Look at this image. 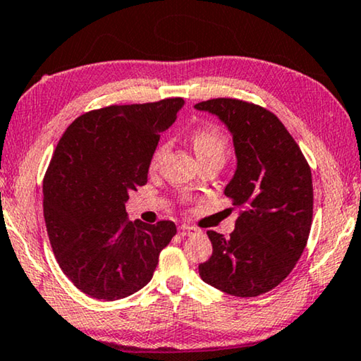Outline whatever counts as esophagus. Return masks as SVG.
Here are the masks:
<instances>
[{"label": "esophagus", "instance_id": "obj_1", "mask_svg": "<svg viewBox=\"0 0 361 361\" xmlns=\"http://www.w3.org/2000/svg\"><path fill=\"white\" fill-rule=\"evenodd\" d=\"M179 234L182 235V237H187V235H192V234H195L197 232V229L195 227H192V226H187V224H182V226H179Z\"/></svg>", "mask_w": 361, "mask_h": 361}]
</instances>
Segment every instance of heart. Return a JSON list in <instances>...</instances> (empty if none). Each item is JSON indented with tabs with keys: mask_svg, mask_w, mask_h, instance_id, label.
I'll list each match as a JSON object with an SVG mask.
<instances>
[{
	"mask_svg": "<svg viewBox=\"0 0 361 361\" xmlns=\"http://www.w3.org/2000/svg\"><path fill=\"white\" fill-rule=\"evenodd\" d=\"M193 148H195L197 157H216L226 158L227 152H229V140H227L226 134L218 127H207V129H200L193 135ZM168 149L166 143H161L157 149H154L153 158H152V166H157L159 159L163 158V154Z\"/></svg>",
	"mask_w": 361,
	"mask_h": 361,
	"instance_id": "heart-1",
	"label": "heart"
}]
</instances>
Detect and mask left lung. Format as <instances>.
Segmentation results:
<instances>
[{"mask_svg":"<svg viewBox=\"0 0 361 361\" xmlns=\"http://www.w3.org/2000/svg\"><path fill=\"white\" fill-rule=\"evenodd\" d=\"M218 116L234 142L237 168L226 197L242 208L229 237L208 231L213 255L198 266L207 284L235 297H257L290 274L313 219L312 171L271 111L234 98L195 104Z\"/></svg>","mask_w":361,"mask_h":361,"instance_id":"8db88e82","label":"left lung"}]
</instances>
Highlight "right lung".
<instances>
[{
	"instance_id": "1",
	"label": "right lung",
	"mask_w": 361,
	"mask_h": 361,
	"mask_svg": "<svg viewBox=\"0 0 361 361\" xmlns=\"http://www.w3.org/2000/svg\"><path fill=\"white\" fill-rule=\"evenodd\" d=\"M182 98L82 114L61 137L43 180L53 253L77 289L98 300L129 297L152 281L173 221L127 219L129 192L145 185L161 132Z\"/></svg>"
}]
</instances>
